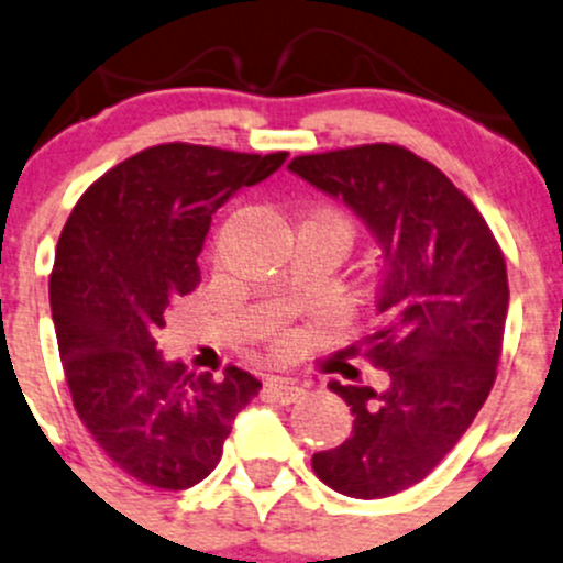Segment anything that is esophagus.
Wrapping results in <instances>:
<instances>
[{
	"instance_id": "esophagus-1",
	"label": "esophagus",
	"mask_w": 563,
	"mask_h": 563,
	"mask_svg": "<svg viewBox=\"0 0 563 563\" xmlns=\"http://www.w3.org/2000/svg\"><path fill=\"white\" fill-rule=\"evenodd\" d=\"M266 390H269L272 399L280 401V405H291V401H299L301 396H305V388H301L299 383L288 380V377H269V380H266Z\"/></svg>"
}]
</instances>
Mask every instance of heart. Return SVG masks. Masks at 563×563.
I'll use <instances>...</instances> for the list:
<instances>
[{"label": "heart", "instance_id": "obj_1", "mask_svg": "<svg viewBox=\"0 0 563 563\" xmlns=\"http://www.w3.org/2000/svg\"><path fill=\"white\" fill-rule=\"evenodd\" d=\"M327 221H331V223H336V227H342V229H347V223H345V221H342V218H340V216H329V218H327Z\"/></svg>", "mask_w": 563, "mask_h": 563}]
</instances>
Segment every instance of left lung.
Listing matches in <instances>:
<instances>
[{
    "instance_id": "1",
    "label": "left lung",
    "mask_w": 563,
    "mask_h": 563,
    "mask_svg": "<svg viewBox=\"0 0 563 563\" xmlns=\"http://www.w3.org/2000/svg\"><path fill=\"white\" fill-rule=\"evenodd\" d=\"M369 227L377 323L364 356L388 386L329 383L356 416L340 448L312 455L336 494L380 499L421 483L461 440L496 380L507 264L494 232L451 177L401 145L340 147L288 164Z\"/></svg>"
}]
</instances>
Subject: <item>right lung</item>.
I'll list each match as a JSON object with an SVG mask.
<instances>
[{
    "label": "right lung",
    "instance_id": "1",
    "mask_svg": "<svg viewBox=\"0 0 563 563\" xmlns=\"http://www.w3.org/2000/svg\"><path fill=\"white\" fill-rule=\"evenodd\" d=\"M288 153L164 142L115 164L73 207L51 272V312L73 405L104 455L151 488L183 490L221 461L251 372L223 377L164 361L169 305L199 286L216 210L269 177Z\"/></svg>",
    "mask_w": 563,
    "mask_h": 563
}]
</instances>
